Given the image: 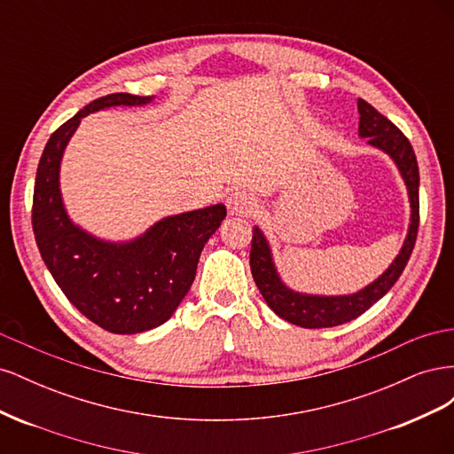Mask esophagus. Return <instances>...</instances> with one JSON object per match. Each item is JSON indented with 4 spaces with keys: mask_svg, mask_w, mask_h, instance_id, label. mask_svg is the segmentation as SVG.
Wrapping results in <instances>:
<instances>
[{
    "mask_svg": "<svg viewBox=\"0 0 454 454\" xmlns=\"http://www.w3.org/2000/svg\"><path fill=\"white\" fill-rule=\"evenodd\" d=\"M227 208L231 214H237V215H248L254 214L257 208V202L255 197L248 191H235V193H231V197L227 199Z\"/></svg>",
    "mask_w": 454,
    "mask_h": 454,
    "instance_id": "1",
    "label": "esophagus"
}]
</instances>
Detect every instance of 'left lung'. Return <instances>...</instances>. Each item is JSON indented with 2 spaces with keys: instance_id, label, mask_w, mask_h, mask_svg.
I'll list each match as a JSON object with an SVG mask.
<instances>
[{
  "instance_id": "left-lung-1",
  "label": "left lung",
  "mask_w": 454,
  "mask_h": 454,
  "mask_svg": "<svg viewBox=\"0 0 454 454\" xmlns=\"http://www.w3.org/2000/svg\"><path fill=\"white\" fill-rule=\"evenodd\" d=\"M358 112H360V136L369 138V144L375 145L395 160L400 168L403 180L409 189L411 199V225L403 248L394 259V263L388 270L379 277L373 284L364 287L362 292L354 295L342 297H320V295H301L280 282L277 270H274L270 250L265 237L255 227L252 237V250H250V269L255 286L259 287L261 295L267 301V305L277 312L280 318L290 324L318 329V327H335L347 324L354 318H358L371 305L387 294L390 287L400 278L411 252L415 248L417 235H419V222H420V202H419V164L417 157L407 136L397 129L390 119L379 114L377 109L358 98Z\"/></svg>"
}]
</instances>
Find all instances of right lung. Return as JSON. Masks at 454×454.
<instances>
[{
    "mask_svg": "<svg viewBox=\"0 0 454 454\" xmlns=\"http://www.w3.org/2000/svg\"><path fill=\"white\" fill-rule=\"evenodd\" d=\"M149 100L129 92L107 94L67 119L49 138L34 185L32 227L54 282L81 314L119 335L142 333L170 318L195 280L204 244L227 215L223 204L172 215L129 244L96 240L67 219L59 168L79 121L96 109Z\"/></svg>",
    "mask_w": 454,
    "mask_h": 454,
    "instance_id": "obj_1",
    "label": "right lung"
}]
</instances>
